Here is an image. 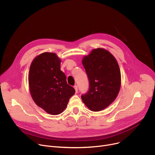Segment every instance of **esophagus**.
<instances>
[{
	"instance_id": "34e87169",
	"label": "esophagus",
	"mask_w": 155,
	"mask_h": 155,
	"mask_svg": "<svg viewBox=\"0 0 155 155\" xmlns=\"http://www.w3.org/2000/svg\"><path fill=\"white\" fill-rule=\"evenodd\" d=\"M74 88H75V90L76 93H78V86L77 85H75L74 86Z\"/></svg>"
}]
</instances>
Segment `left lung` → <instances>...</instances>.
<instances>
[{
  "label": "left lung",
  "mask_w": 155,
  "mask_h": 155,
  "mask_svg": "<svg viewBox=\"0 0 155 155\" xmlns=\"http://www.w3.org/2000/svg\"><path fill=\"white\" fill-rule=\"evenodd\" d=\"M82 64L88 80L89 90L81 99L92 111L107 107L116 99L121 84V74L115 58L108 51L97 48L83 58Z\"/></svg>",
  "instance_id": "obj_1"
}]
</instances>
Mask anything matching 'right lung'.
Here are the masks:
<instances>
[{
    "label": "right lung",
    "instance_id": "obj_1",
    "mask_svg": "<svg viewBox=\"0 0 155 155\" xmlns=\"http://www.w3.org/2000/svg\"><path fill=\"white\" fill-rule=\"evenodd\" d=\"M61 60L53 53H43L32 61L29 74L30 92L35 103L48 114L58 115L75 90L61 71Z\"/></svg>",
    "mask_w": 155,
    "mask_h": 155
}]
</instances>
